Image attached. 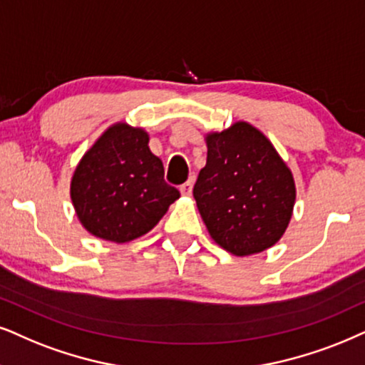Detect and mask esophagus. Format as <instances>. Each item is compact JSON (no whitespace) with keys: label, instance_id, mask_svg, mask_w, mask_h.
Listing matches in <instances>:
<instances>
[{"label":"esophagus","instance_id":"obj_1","mask_svg":"<svg viewBox=\"0 0 365 365\" xmlns=\"http://www.w3.org/2000/svg\"><path fill=\"white\" fill-rule=\"evenodd\" d=\"M192 190H193V178H190L187 183H183V185L180 187V192H182V195L185 197H190Z\"/></svg>","mask_w":365,"mask_h":365}]
</instances>
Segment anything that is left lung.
I'll list each match as a JSON object with an SVG mask.
<instances>
[{"label": "left lung", "instance_id": "8db88e82", "mask_svg": "<svg viewBox=\"0 0 365 365\" xmlns=\"http://www.w3.org/2000/svg\"><path fill=\"white\" fill-rule=\"evenodd\" d=\"M207 165L193 187L210 237L234 256L273 247L293 215L292 170L259 129L237 121L207 133Z\"/></svg>", "mask_w": 365, "mask_h": 365}]
</instances>
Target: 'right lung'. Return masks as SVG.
I'll return each mask as SVG.
<instances>
[{
    "mask_svg": "<svg viewBox=\"0 0 365 365\" xmlns=\"http://www.w3.org/2000/svg\"><path fill=\"white\" fill-rule=\"evenodd\" d=\"M143 128L114 123L86 151L71 180L77 219L92 236L126 244L150 232L180 197L163 180Z\"/></svg>",
    "mask_w": 365,
    "mask_h": 365,
    "instance_id": "right-lung-1",
    "label": "right lung"
}]
</instances>
